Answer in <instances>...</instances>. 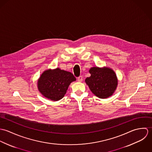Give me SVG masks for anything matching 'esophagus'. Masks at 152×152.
<instances>
[{
	"label": "esophagus",
	"mask_w": 152,
	"mask_h": 152,
	"mask_svg": "<svg viewBox=\"0 0 152 152\" xmlns=\"http://www.w3.org/2000/svg\"><path fill=\"white\" fill-rule=\"evenodd\" d=\"M77 79H78V82H82L83 80V78L82 76H80Z\"/></svg>",
	"instance_id": "obj_1"
}]
</instances>
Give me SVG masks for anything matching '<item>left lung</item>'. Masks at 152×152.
<instances>
[{"label": "left lung", "instance_id": "1", "mask_svg": "<svg viewBox=\"0 0 152 152\" xmlns=\"http://www.w3.org/2000/svg\"><path fill=\"white\" fill-rule=\"evenodd\" d=\"M89 77L85 80L91 92L97 97L105 99L112 96L118 84L115 71L107 66H94L89 69Z\"/></svg>", "mask_w": 152, "mask_h": 152}]
</instances>
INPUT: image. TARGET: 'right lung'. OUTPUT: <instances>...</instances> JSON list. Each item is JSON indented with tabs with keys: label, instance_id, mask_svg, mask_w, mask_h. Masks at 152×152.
I'll return each mask as SVG.
<instances>
[{
	"label": "right lung",
	"instance_id": "obj_1",
	"mask_svg": "<svg viewBox=\"0 0 152 152\" xmlns=\"http://www.w3.org/2000/svg\"><path fill=\"white\" fill-rule=\"evenodd\" d=\"M76 81L73 74L57 68L48 69L41 74L37 81V88L46 98L53 101L62 99L69 84Z\"/></svg>",
	"mask_w": 152,
	"mask_h": 152
}]
</instances>
